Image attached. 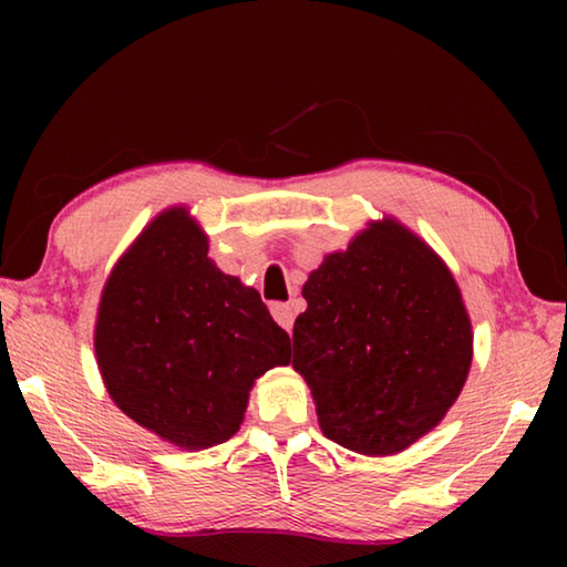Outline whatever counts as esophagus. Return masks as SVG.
Segmentation results:
<instances>
[{"label": "esophagus", "mask_w": 567, "mask_h": 567, "mask_svg": "<svg viewBox=\"0 0 567 567\" xmlns=\"http://www.w3.org/2000/svg\"><path fill=\"white\" fill-rule=\"evenodd\" d=\"M270 312H272V318H275V322H277V324H280V328H285L287 332L292 330L295 312H292V307H290V305H285V302H272Z\"/></svg>", "instance_id": "1"}]
</instances>
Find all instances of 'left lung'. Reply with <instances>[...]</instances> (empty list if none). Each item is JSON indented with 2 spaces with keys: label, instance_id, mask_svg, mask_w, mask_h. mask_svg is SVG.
Masks as SVG:
<instances>
[{
  "label": "left lung",
  "instance_id": "left-lung-1",
  "mask_svg": "<svg viewBox=\"0 0 567 567\" xmlns=\"http://www.w3.org/2000/svg\"><path fill=\"white\" fill-rule=\"evenodd\" d=\"M292 368L324 437L395 455L430 433L463 390L473 324L447 265L395 219L370 223L302 287Z\"/></svg>",
  "mask_w": 567,
  "mask_h": 567
}]
</instances>
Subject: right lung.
<instances>
[{
  "label": "right lung",
  "mask_w": 567,
  "mask_h": 567,
  "mask_svg": "<svg viewBox=\"0 0 567 567\" xmlns=\"http://www.w3.org/2000/svg\"><path fill=\"white\" fill-rule=\"evenodd\" d=\"M94 352L124 415L182 450H205L237 433L255 380L290 364V334L260 292L217 270L187 209L169 207L114 265Z\"/></svg>",
  "instance_id": "add662e5"
}]
</instances>
